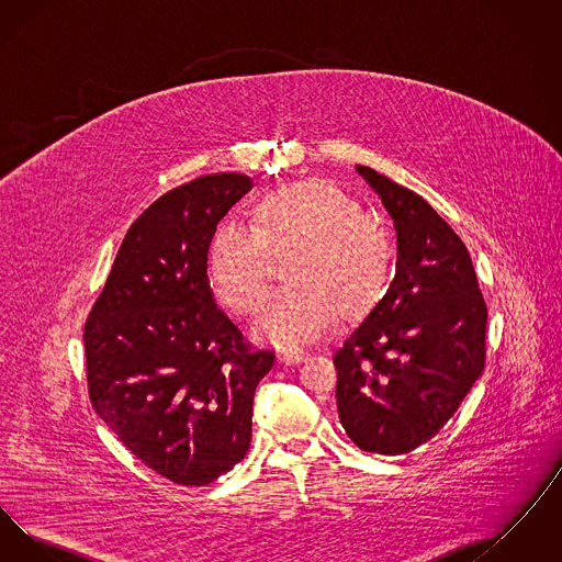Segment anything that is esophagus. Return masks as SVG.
I'll return each mask as SVG.
<instances>
[{
    "label": "esophagus",
    "mask_w": 562,
    "mask_h": 562,
    "mask_svg": "<svg viewBox=\"0 0 562 562\" xmlns=\"http://www.w3.org/2000/svg\"><path fill=\"white\" fill-rule=\"evenodd\" d=\"M307 358V353L303 351V349H282L280 353H278V362L280 364H299V362H303Z\"/></svg>",
    "instance_id": "34e87169"
}]
</instances>
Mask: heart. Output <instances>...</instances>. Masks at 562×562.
Returning <instances> with one entry per match:
<instances>
[{
    "label": "heart",
    "instance_id": "obj_1",
    "mask_svg": "<svg viewBox=\"0 0 562 562\" xmlns=\"http://www.w3.org/2000/svg\"><path fill=\"white\" fill-rule=\"evenodd\" d=\"M252 232L221 225L209 246L213 291L234 314L257 316L271 291L273 263L289 261V293L257 324L280 348L307 346L335 322L369 312L392 278V244L364 211L328 181L310 179L268 191L252 206Z\"/></svg>",
    "mask_w": 562,
    "mask_h": 562
}]
</instances>
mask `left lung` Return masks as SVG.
Wrapping results in <instances>:
<instances>
[{
    "label": "left lung",
    "instance_id": "left-lung-1",
    "mask_svg": "<svg viewBox=\"0 0 562 562\" xmlns=\"http://www.w3.org/2000/svg\"><path fill=\"white\" fill-rule=\"evenodd\" d=\"M394 221L396 276L335 351L337 408L362 451L411 453L451 419L484 369L486 305L465 244L428 202L356 166Z\"/></svg>",
    "mask_w": 562,
    "mask_h": 562
}]
</instances>
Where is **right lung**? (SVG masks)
Here are the masks:
<instances>
[{
    "label": "right lung",
    "instance_id": "obj_1",
    "mask_svg": "<svg viewBox=\"0 0 562 562\" xmlns=\"http://www.w3.org/2000/svg\"><path fill=\"white\" fill-rule=\"evenodd\" d=\"M252 189L206 175L158 198L122 241L83 328L90 402L147 468L204 486L248 453L252 401L273 351L250 349L214 305L216 223Z\"/></svg>",
    "mask_w": 562,
    "mask_h": 562
}]
</instances>
